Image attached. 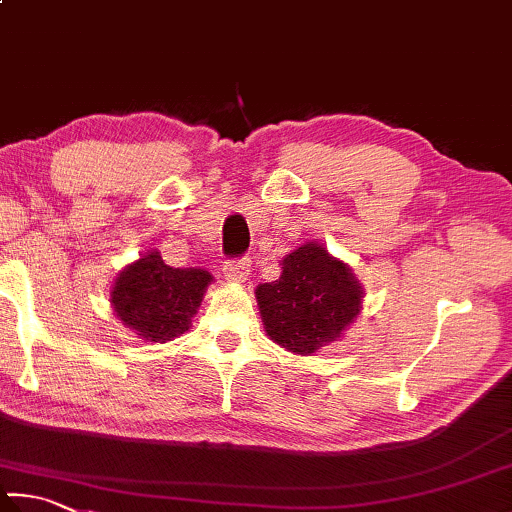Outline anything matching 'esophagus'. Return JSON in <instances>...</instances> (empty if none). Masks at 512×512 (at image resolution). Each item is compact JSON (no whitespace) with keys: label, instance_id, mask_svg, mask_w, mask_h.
<instances>
[{"label":"esophagus","instance_id":"esophagus-1","mask_svg":"<svg viewBox=\"0 0 512 512\" xmlns=\"http://www.w3.org/2000/svg\"><path fill=\"white\" fill-rule=\"evenodd\" d=\"M248 275H250L248 259H228V262H224V277L228 282H246Z\"/></svg>","mask_w":512,"mask_h":512}]
</instances>
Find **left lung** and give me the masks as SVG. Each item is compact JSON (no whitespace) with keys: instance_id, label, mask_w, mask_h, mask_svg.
Segmentation results:
<instances>
[{"instance_id":"obj_1","label":"left lung","mask_w":512,"mask_h":512,"mask_svg":"<svg viewBox=\"0 0 512 512\" xmlns=\"http://www.w3.org/2000/svg\"><path fill=\"white\" fill-rule=\"evenodd\" d=\"M255 295L268 336L300 356L336 342L362 309L356 275L315 241L286 255L280 280L259 284Z\"/></svg>"}]
</instances>
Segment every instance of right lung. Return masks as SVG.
<instances>
[{
  "label": "right lung",
  "instance_id": "add662e5",
  "mask_svg": "<svg viewBox=\"0 0 512 512\" xmlns=\"http://www.w3.org/2000/svg\"><path fill=\"white\" fill-rule=\"evenodd\" d=\"M210 282L203 268H172L152 250L118 273L111 306L138 338L167 342L190 329Z\"/></svg>",
  "mask_w": 512,
  "mask_h": 512
}]
</instances>
